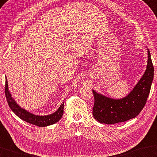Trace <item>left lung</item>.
Returning a JSON list of instances; mask_svg holds the SVG:
<instances>
[{
    "label": "left lung",
    "instance_id": "obj_1",
    "mask_svg": "<svg viewBox=\"0 0 157 157\" xmlns=\"http://www.w3.org/2000/svg\"><path fill=\"white\" fill-rule=\"evenodd\" d=\"M147 67L143 76L127 96L113 99L92 90L94 104V118L101 124H113L123 122L137 116L145 106L150 94L154 78V67L147 48Z\"/></svg>",
    "mask_w": 157,
    "mask_h": 157
}]
</instances>
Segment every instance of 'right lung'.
I'll use <instances>...</instances> for the list:
<instances>
[{"mask_svg":"<svg viewBox=\"0 0 157 157\" xmlns=\"http://www.w3.org/2000/svg\"><path fill=\"white\" fill-rule=\"evenodd\" d=\"M5 92H6V99L10 109L16 114L17 116L25 122L38 126V127H47V126L52 125L58 122L63 117L64 113V102L65 101H63L58 109L53 113L47 115H37L28 112V110L23 109L17 104L9 90L8 82H7V78H6Z\"/></svg>","mask_w":157,"mask_h":157,"instance_id":"right-lung-1","label":"right lung"}]
</instances>
